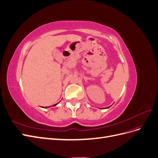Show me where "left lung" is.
I'll return each mask as SVG.
<instances>
[{
    "label": "left lung",
    "mask_w": 158,
    "mask_h": 158,
    "mask_svg": "<svg viewBox=\"0 0 158 158\" xmlns=\"http://www.w3.org/2000/svg\"><path fill=\"white\" fill-rule=\"evenodd\" d=\"M109 107H107V108H109Z\"/></svg>",
    "instance_id": "obj_1"
}]
</instances>
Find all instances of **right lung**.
I'll list each match as a JSON object with an SVG mask.
<instances>
[{
    "instance_id": "add662e5",
    "label": "right lung",
    "mask_w": 158,
    "mask_h": 158,
    "mask_svg": "<svg viewBox=\"0 0 158 158\" xmlns=\"http://www.w3.org/2000/svg\"><path fill=\"white\" fill-rule=\"evenodd\" d=\"M57 104H58V103H57L56 104H55V105H53V106H56ZM47 107H45V108H47Z\"/></svg>"
}]
</instances>
